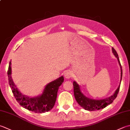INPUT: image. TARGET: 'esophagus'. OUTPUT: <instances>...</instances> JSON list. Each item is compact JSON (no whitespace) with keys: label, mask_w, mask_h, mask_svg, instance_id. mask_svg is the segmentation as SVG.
I'll return each mask as SVG.
<instances>
[{"label":"esophagus","mask_w":130,"mask_h":130,"mask_svg":"<svg viewBox=\"0 0 130 130\" xmlns=\"http://www.w3.org/2000/svg\"><path fill=\"white\" fill-rule=\"evenodd\" d=\"M65 78L67 79H69L70 78V77H72V73L70 72V71H68V72H66L65 73Z\"/></svg>","instance_id":"1"}]
</instances>
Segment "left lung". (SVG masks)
I'll return each instance as SVG.
<instances>
[{"mask_svg":"<svg viewBox=\"0 0 130 130\" xmlns=\"http://www.w3.org/2000/svg\"><path fill=\"white\" fill-rule=\"evenodd\" d=\"M112 52L114 56L117 58L118 61V63L120 66L121 68V81L122 80V66L121 65L120 61H119L118 55L116 51L114 49V48L112 47ZM120 84L118 86V88L115 91V92L112 96L110 97H109L108 98H106L105 99H103V100H93V99H89L83 95L82 92H81L80 86H79L78 84L74 81L73 82V87H74V96L75 98L76 101L79 104V105L82 106L83 108H84L85 110H89V111H95L100 110V109H102L106 106H107L109 104L112 103L114 99H115L119 91V88H120Z\"/></svg>","mask_w":130,"mask_h":130,"instance_id":"1","label":"left lung"}]
</instances>
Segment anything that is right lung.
Here are the masks:
<instances>
[{
  "instance_id": "obj_1",
  "label": "right lung",
  "mask_w": 130,
  "mask_h": 130,
  "mask_svg": "<svg viewBox=\"0 0 130 130\" xmlns=\"http://www.w3.org/2000/svg\"><path fill=\"white\" fill-rule=\"evenodd\" d=\"M11 61H10L7 72L9 84L15 99L20 105L35 113H42L51 110L56 100L58 88L64 80L63 76L48 83L42 95L37 97L30 98L23 95L18 90L11 77Z\"/></svg>"
}]
</instances>
